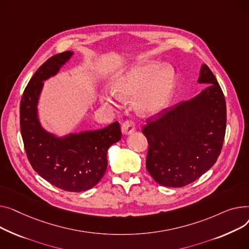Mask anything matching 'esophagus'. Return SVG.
Returning a JSON list of instances; mask_svg holds the SVG:
<instances>
[{"label":"esophagus","mask_w":249,"mask_h":249,"mask_svg":"<svg viewBox=\"0 0 249 249\" xmlns=\"http://www.w3.org/2000/svg\"><path fill=\"white\" fill-rule=\"evenodd\" d=\"M135 129H136L135 124H134V122H131V121H125L122 125V133L125 136L133 134Z\"/></svg>","instance_id":"esophagus-1"}]
</instances>
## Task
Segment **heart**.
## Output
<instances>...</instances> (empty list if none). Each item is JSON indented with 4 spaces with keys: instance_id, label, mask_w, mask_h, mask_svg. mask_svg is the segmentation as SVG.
<instances>
[{
    "instance_id": "b5f03b06",
    "label": "heart",
    "mask_w": 249,
    "mask_h": 249,
    "mask_svg": "<svg viewBox=\"0 0 249 249\" xmlns=\"http://www.w3.org/2000/svg\"><path fill=\"white\" fill-rule=\"evenodd\" d=\"M176 85V71L160 61H142L124 69L110 82L111 91L100 92V104L114 109L120 99L135 98L137 113L143 118L162 111L170 104Z\"/></svg>"
}]
</instances>
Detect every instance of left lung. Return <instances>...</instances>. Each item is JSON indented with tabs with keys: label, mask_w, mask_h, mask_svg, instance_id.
<instances>
[{
	"label": "left lung",
	"mask_w": 249,
	"mask_h": 249,
	"mask_svg": "<svg viewBox=\"0 0 249 249\" xmlns=\"http://www.w3.org/2000/svg\"><path fill=\"white\" fill-rule=\"evenodd\" d=\"M198 83L208 84L193 98L166 108L147 121L145 166L166 187H184L206 173L220 155L226 129V104L220 85L206 64Z\"/></svg>",
	"instance_id": "obj_1"
}]
</instances>
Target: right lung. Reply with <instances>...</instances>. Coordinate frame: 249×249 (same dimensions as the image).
Returning <instances> with one entry per match:
<instances>
[{
  "label": "right lung",
  "instance_id": "obj_1",
  "mask_svg": "<svg viewBox=\"0 0 249 249\" xmlns=\"http://www.w3.org/2000/svg\"><path fill=\"white\" fill-rule=\"evenodd\" d=\"M73 54H56L35 72L22 95L20 125L28 160L38 175L65 191L82 192L104 177L107 151L121 140L122 131L118 122L101 129L64 136L49 133L42 126L38 104L44 81L55 76Z\"/></svg>",
  "mask_w": 249,
  "mask_h": 249
}]
</instances>
